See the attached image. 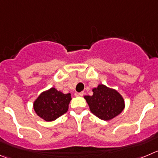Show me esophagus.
Segmentation results:
<instances>
[{"instance_id": "34e87169", "label": "esophagus", "mask_w": 158, "mask_h": 158, "mask_svg": "<svg viewBox=\"0 0 158 158\" xmlns=\"http://www.w3.org/2000/svg\"><path fill=\"white\" fill-rule=\"evenodd\" d=\"M84 94V92H80V93H77L76 92V94H75V95L76 96V97H82Z\"/></svg>"}]
</instances>
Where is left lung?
I'll return each mask as SVG.
<instances>
[{
  "instance_id": "obj_1",
  "label": "left lung",
  "mask_w": 158,
  "mask_h": 158,
  "mask_svg": "<svg viewBox=\"0 0 158 158\" xmlns=\"http://www.w3.org/2000/svg\"><path fill=\"white\" fill-rule=\"evenodd\" d=\"M92 96H85L91 112L102 120L107 121L118 115L125 107L122 96L116 90L99 85L93 89Z\"/></svg>"
}]
</instances>
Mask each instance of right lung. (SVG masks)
Wrapping results in <instances>:
<instances>
[{
    "mask_svg": "<svg viewBox=\"0 0 158 158\" xmlns=\"http://www.w3.org/2000/svg\"><path fill=\"white\" fill-rule=\"evenodd\" d=\"M71 94H64L55 88L42 93L33 104L35 112L41 118L51 122L67 112Z\"/></svg>",
    "mask_w": 158,
    "mask_h": 158,
    "instance_id": "add662e5",
    "label": "right lung"
}]
</instances>
